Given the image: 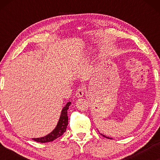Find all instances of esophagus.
Masks as SVG:
<instances>
[{
    "instance_id": "1",
    "label": "esophagus",
    "mask_w": 160,
    "mask_h": 160,
    "mask_svg": "<svg viewBox=\"0 0 160 160\" xmlns=\"http://www.w3.org/2000/svg\"><path fill=\"white\" fill-rule=\"evenodd\" d=\"M84 94H85V90L81 87V88H79L77 90L75 95H76L78 98H80V97H82L84 96Z\"/></svg>"
}]
</instances>
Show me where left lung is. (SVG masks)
<instances>
[{
	"label": "left lung",
	"instance_id": "left-lung-1",
	"mask_svg": "<svg viewBox=\"0 0 160 160\" xmlns=\"http://www.w3.org/2000/svg\"><path fill=\"white\" fill-rule=\"evenodd\" d=\"M99 133H100V132H99ZM100 134H101L102 135H103V136H104V137H105V138H110L109 137H107V136H105V135H103V134H102V133H100ZM110 139H112V138H110Z\"/></svg>",
	"mask_w": 160,
	"mask_h": 160
}]
</instances>
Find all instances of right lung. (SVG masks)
<instances>
[{"label":"right lung","instance_id":"right-lung-1","mask_svg":"<svg viewBox=\"0 0 160 160\" xmlns=\"http://www.w3.org/2000/svg\"><path fill=\"white\" fill-rule=\"evenodd\" d=\"M71 104V102H67L63 109L61 111L60 118L58 121L57 125H56V128H54L50 133L45 135L44 137L42 138H32V140L36 142L44 143V142H48L53 141L54 140L57 139L58 138L61 137L62 135L66 131V128L68 123V109L69 106Z\"/></svg>","mask_w":160,"mask_h":160}]
</instances>
